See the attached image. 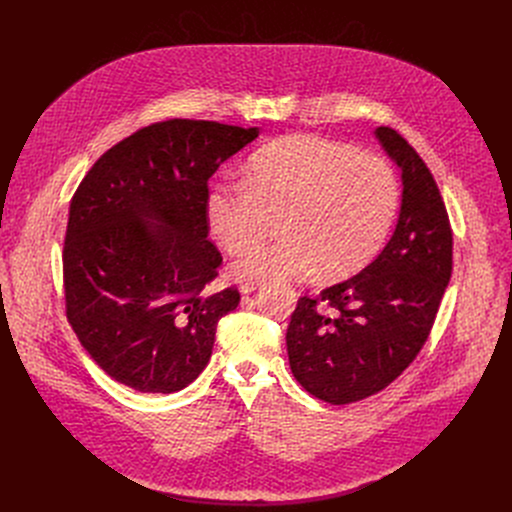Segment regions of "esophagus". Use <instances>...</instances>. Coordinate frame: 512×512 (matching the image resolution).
<instances>
[{
	"mask_svg": "<svg viewBox=\"0 0 512 512\" xmlns=\"http://www.w3.org/2000/svg\"><path fill=\"white\" fill-rule=\"evenodd\" d=\"M257 281H245L243 285H241V291H243V294H251V291H255L257 289Z\"/></svg>",
	"mask_w": 512,
	"mask_h": 512,
	"instance_id": "obj_1",
	"label": "esophagus"
}]
</instances>
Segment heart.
<instances>
[{
  "label": "heart",
  "instance_id": "1",
  "mask_svg": "<svg viewBox=\"0 0 512 512\" xmlns=\"http://www.w3.org/2000/svg\"><path fill=\"white\" fill-rule=\"evenodd\" d=\"M245 182L206 190L204 216L229 253L257 243L281 218V239L241 255L239 281H298L320 269L326 279L352 275L383 247L393 227L399 186L391 166L348 143L289 135L259 150Z\"/></svg>",
  "mask_w": 512,
  "mask_h": 512
}]
</instances>
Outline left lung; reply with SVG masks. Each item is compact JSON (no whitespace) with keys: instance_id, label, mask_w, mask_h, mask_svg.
Instances as JSON below:
<instances>
[{"instance_id":"obj_1","label":"left lung","mask_w":512,"mask_h":512,"mask_svg":"<svg viewBox=\"0 0 512 512\" xmlns=\"http://www.w3.org/2000/svg\"><path fill=\"white\" fill-rule=\"evenodd\" d=\"M375 135L401 168L395 233L360 273L300 298L285 334L291 373L332 405L367 399L409 367L452 277L450 218L429 168L395 129Z\"/></svg>"}]
</instances>
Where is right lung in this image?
Here are the masks:
<instances>
[{
	"mask_svg": "<svg viewBox=\"0 0 512 512\" xmlns=\"http://www.w3.org/2000/svg\"><path fill=\"white\" fill-rule=\"evenodd\" d=\"M259 127L170 119L105 152L70 200L62 249L66 318L117 383L176 393L208 364L235 287L204 294L223 263L208 241V178Z\"/></svg>",
	"mask_w": 512,
	"mask_h": 512,
	"instance_id": "add662e5",
	"label": "right lung"
}]
</instances>
